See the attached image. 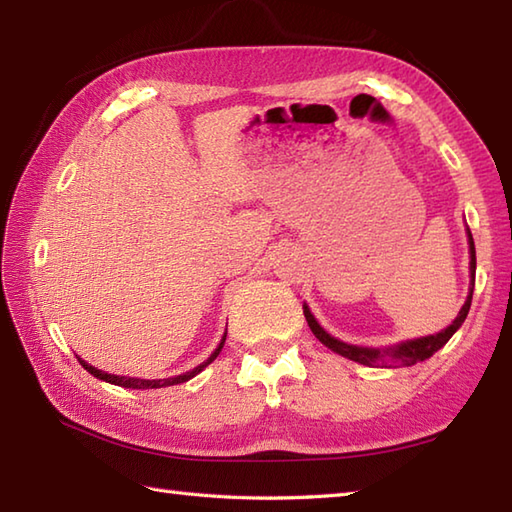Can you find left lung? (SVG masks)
Masks as SVG:
<instances>
[{
	"instance_id": "obj_1",
	"label": "left lung",
	"mask_w": 512,
	"mask_h": 512,
	"mask_svg": "<svg viewBox=\"0 0 512 512\" xmlns=\"http://www.w3.org/2000/svg\"><path fill=\"white\" fill-rule=\"evenodd\" d=\"M469 231V228H466ZM469 253H471V286H469V297H466L464 306L460 310L458 317L449 325V328H444L438 334H429V336H422V339H413V341H402L394 347H385V350H374V347H358V345H350V343H343L339 339H334L328 332H325L321 325L317 323V319L312 317V312L308 306H303V314H306V321L310 325L312 334L317 336V339L325 345L330 347L332 352L341 354L345 358H350L354 363H361V365H376V363H402V365H416L420 361H427L433 354H436L440 347L447 345V341L451 336L460 330V325L464 323L466 314L471 310V299H473V288H475V242H473V235L469 231Z\"/></svg>"
}]
</instances>
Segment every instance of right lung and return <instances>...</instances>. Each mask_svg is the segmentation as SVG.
<instances>
[{"instance_id": "right-lung-1", "label": "right lung", "mask_w": 512, "mask_h": 512, "mask_svg": "<svg viewBox=\"0 0 512 512\" xmlns=\"http://www.w3.org/2000/svg\"><path fill=\"white\" fill-rule=\"evenodd\" d=\"M224 341H226V334L222 336V341H220V345L215 347V352L206 358V361L202 363V365H198V367H193L191 372H187V374H180V376H173V378H158V380H147V378H129V376H116V374H107V372H101V369H96V367H92V365H88L85 361H81L79 358V363L88 369V372L92 374V376H96L99 380H105V383H112V385H118V387H127V389H160V387H171V385H180V383H187L189 378H193L195 374H200L202 369L206 367V365H211L215 358H217V354L222 352V347H224Z\"/></svg>"}]
</instances>
